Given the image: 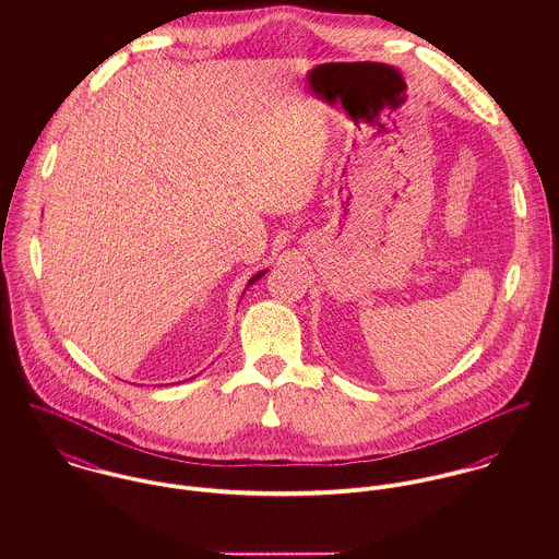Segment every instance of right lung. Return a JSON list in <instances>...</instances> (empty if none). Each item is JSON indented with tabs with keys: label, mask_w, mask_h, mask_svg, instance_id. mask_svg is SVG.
Returning <instances> with one entry per match:
<instances>
[{
	"label": "right lung",
	"mask_w": 559,
	"mask_h": 559,
	"mask_svg": "<svg viewBox=\"0 0 559 559\" xmlns=\"http://www.w3.org/2000/svg\"><path fill=\"white\" fill-rule=\"evenodd\" d=\"M262 275H264V271H260V273H255V275H253V277H251V280H249V284H247V286H251V284H253V282H258V280H260V277H262Z\"/></svg>",
	"instance_id": "obj_1"
}]
</instances>
